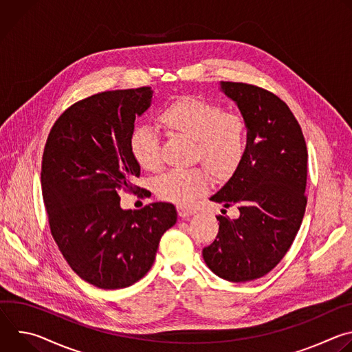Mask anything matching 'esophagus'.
<instances>
[{
    "label": "esophagus",
    "mask_w": 352,
    "mask_h": 352,
    "mask_svg": "<svg viewBox=\"0 0 352 352\" xmlns=\"http://www.w3.org/2000/svg\"><path fill=\"white\" fill-rule=\"evenodd\" d=\"M177 210H178V214H179V217H189V216L195 214V210H193V209H190V208H186V206H182V205L177 206Z\"/></svg>",
    "instance_id": "34e87169"
}]
</instances>
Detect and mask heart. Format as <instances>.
<instances>
[{
  "mask_svg": "<svg viewBox=\"0 0 352 352\" xmlns=\"http://www.w3.org/2000/svg\"><path fill=\"white\" fill-rule=\"evenodd\" d=\"M160 125L170 133L193 142L192 162L200 163L217 179L224 181L241 167L248 148V125L235 113L197 97L175 100L159 114ZM133 159L146 171L162 163L160 136L148 125L136 126L129 138ZM209 177L204 170H171L156 181L157 195L168 202L186 205L204 193Z\"/></svg>",
  "mask_w": 352,
  "mask_h": 352,
  "instance_id": "b5f03b06",
  "label": "heart"
}]
</instances>
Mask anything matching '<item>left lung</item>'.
Here are the masks:
<instances>
[{
    "instance_id": "1",
    "label": "left lung",
    "mask_w": 352,
    "mask_h": 352,
    "mask_svg": "<svg viewBox=\"0 0 352 352\" xmlns=\"http://www.w3.org/2000/svg\"><path fill=\"white\" fill-rule=\"evenodd\" d=\"M220 90L246 121L248 148L241 167L210 196L224 208L235 205L239 216H217L219 234L202 255L219 277L245 283L278 265L302 223L308 152L298 121L276 94L236 82H220Z\"/></svg>"
}]
</instances>
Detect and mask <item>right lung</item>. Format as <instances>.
Instances as JSON below:
<instances>
[{"label": "right lung", "instance_id": "right-lung-1", "mask_svg": "<svg viewBox=\"0 0 352 352\" xmlns=\"http://www.w3.org/2000/svg\"><path fill=\"white\" fill-rule=\"evenodd\" d=\"M152 98L150 87L90 96L61 114L45 142L41 192L52 235L71 269L103 289L140 280L177 223L171 204L133 212L120 204V192L133 190L140 175L129 138Z\"/></svg>", "mask_w": 352, "mask_h": 352}]
</instances>
